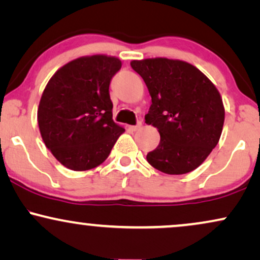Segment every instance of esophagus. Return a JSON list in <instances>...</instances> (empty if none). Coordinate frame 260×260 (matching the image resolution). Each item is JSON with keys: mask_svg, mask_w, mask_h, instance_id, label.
<instances>
[{"mask_svg": "<svg viewBox=\"0 0 260 260\" xmlns=\"http://www.w3.org/2000/svg\"><path fill=\"white\" fill-rule=\"evenodd\" d=\"M128 128H129L131 131H133V132H136V131H138V129H139V128H140V123L136 124V126H129Z\"/></svg>", "mask_w": 260, "mask_h": 260, "instance_id": "1", "label": "esophagus"}]
</instances>
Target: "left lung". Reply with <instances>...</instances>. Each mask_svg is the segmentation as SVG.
<instances>
[{"mask_svg":"<svg viewBox=\"0 0 260 260\" xmlns=\"http://www.w3.org/2000/svg\"><path fill=\"white\" fill-rule=\"evenodd\" d=\"M131 66L144 79L152 102L145 122L160 136L147 162L169 175L197 169L217 145L224 123L217 88L185 61L146 58Z\"/></svg>","mask_w":260,"mask_h":260,"instance_id":"obj_1","label":"left lung"}]
</instances>
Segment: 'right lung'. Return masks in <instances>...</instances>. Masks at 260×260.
<instances>
[{
  "instance_id": "obj_1",
  "label": "right lung",
  "mask_w": 260,
  "mask_h": 260,
  "mask_svg": "<svg viewBox=\"0 0 260 260\" xmlns=\"http://www.w3.org/2000/svg\"><path fill=\"white\" fill-rule=\"evenodd\" d=\"M120 68L116 57H79L61 67L43 91L39 131L45 146L66 168H96L124 132L114 122L109 94L111 79Z\"/></svg>"
}]
</instances>
